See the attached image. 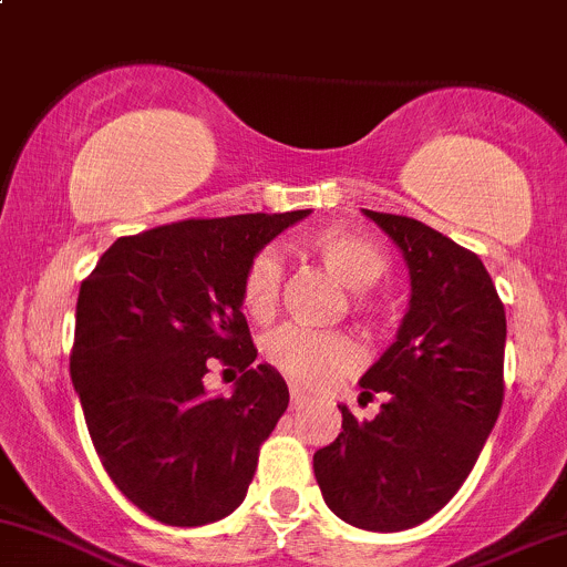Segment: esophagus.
I'll return each instance as SVG.
<instances>
[{"mask_svg":"<svg viewBox=\"0 0 567 567\" xmlns=\"http://www.w3.org/2000/svg\"><path fill=\"white\" fill-rule=\"evenodd\" d=\"M289 399H291V406H295V410H300V406L308 401V395L302 393L300 388H291V390H289Z\"/></svg>","mask_w":567,"mask_h":567,"instance_id":"obj_1","label":"esophagus"}]
</instances>
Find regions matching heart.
<instances>
[{
    "label": "heart",
    "mask_w": 567,
    "mask_h": 567,
    "mask_svg": "<svg viewBox=\"0 0 567 567\" xmlns=\"http://www.w3.org/2000/svg\"><path fill=\"white\" fill-rule=\"evenodd\" d=\"M308 250L327 272L352 291L354 311L371 313L373 286L388 270V256L369 237L347 229H324L308 240ZM284 267L276 250H259L243 276V306L256 322H267L278 308ZM267 363L302 388H324L358 365V349L341 332H313L306 327H281L265 343Z\"/></svg>",
    "instance_id": "1"
}]
</instances>
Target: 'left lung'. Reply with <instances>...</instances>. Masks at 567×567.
<instances>
[{
  "instance_id": "8db88e82",
  "label": "left lung",
  "mask_w": 567,
  "mask_h": 567,
  "mask_svg": "<svg viewBox=\"0 0 567 567\" xmlns=\"http://www.w3.org/2000/svg\"><path fill=\"white\" fill-rule=\"evenodd\" d=\"M363 213L404 254L410 311L360 379V399L382 393L379 414L360 423L338 406L343 431L313 453V475L338 518L401 533L453 499L497 423L505 306L472 250L406 215Z\"/></svg>"
}]
</instances>
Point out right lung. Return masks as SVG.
Listing matches in <instances>:
<instances>
[{
    "mask_svg": "<svg viewBox=\"0 0 567 567\" xmlns=\"http://www.w3.org/2000/svg\"><path fill=\"white\" fill-rule=\"evenodd\" d=\"M308 213L155 226L120 237L81 284L70 379L103 470L155 522L202 527L245 499L289 388L254 363L243 276ZM213 362L244 373L231 396L203 390Z\"/></svg>",
    "mask_w": 567,
    "mask_h": 567,
    "instance_id": "obj_1",
    "label": "right lung"
}]
</instances>
